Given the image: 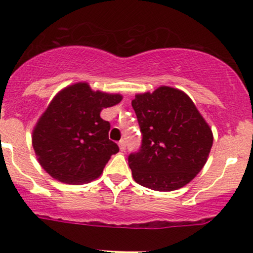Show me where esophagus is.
<instances>
[{
	"label": "esophagus",
	"mask_w": 253,
	"mask_h": 253,
	"mask_svg": "<svg viewBox=\"0 0 253 253\" xmlns=\"http://www.w3.org/2000/svg\"><path fill=\"white\" fill-rule=\"evenodd\" d=\"M119 147H120V151L126 150V141H125V140L119 141Z\"/></svg>",
	"instance_id": "esophagus-1"
}]
</instances>
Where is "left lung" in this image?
<instances>
[{
    "instance_id": "1",
    "label": "left lung",
    "mask_w": 253,
    "mask_h": 253,
    "mask_svg": "<svg viewBox=\"0 0 253 253\" xmlns=\"http://www.w3.org/2000/svg\"><path fill=\"white\" fill-rule=\"evenodd\" d=\"M132 107L143 136L138 152L128 156L134 181L158 191L184 187L207 162L211 127L190 97L170 86L135 95Z\"/></svg>"
}]
</instances>
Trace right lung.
Returning a JSON list of instances; mask_svg holds the SVG:
<instances>
[{"instance_id": "right-lung-1", "label": "right lung", "mask_w": 253, "mask_h": 253, "mask_svg": "<svg viewBox=\"0 0 253 253\" xmlns=\"http://www.w3.org/2000/svg\"><path fill=\"white\" fill-rule=\"evenodd\" d=\"M123 100L119 94L92 91L76 83L58 92L40 117L32 135L38 161L48 175L68 184L97 178L119 146L109 140L110 124L101 110Z\"/></svg>"}]
</instances>
